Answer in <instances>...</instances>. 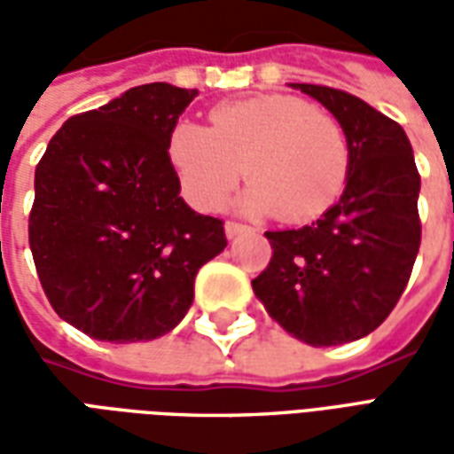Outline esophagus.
<instances>
[{"mask_svg":"<svg viewBox=\"0 0 454 454\" xmlns=\"http://www.w3.org/2000/svg\"><path fill=\"white\" fill-rule=\"evenodd\" d=\"M247 226H243V223H236V221H228L226 223V238L228 240H233L236 236H240V233H246Z\"/></svg>","mask_w":454,"mask_h":454,"instance_id":"esophagus-1","label":"esophagus"}]
</instances>
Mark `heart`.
Returning <instances> with one entry per match:
<instances>
[{"mask_svg": "<svg viewBox=\"0 0 454 454\" xmlns=\"http://www.w3.org/2000/svg\"><path fill=\"white\" fill-rule=\"evenodd\" d=\"M169 158L187 197L199 208H218L246 165L253 182L243 207L289 223L324 214L348 179V140L338 121L285 94H260L216 106L211 129L179 121L169 136Z\"/></svg>", "mask_w": 454, "mask_h": 454, "instance_id": "obj_1", "label": "heart"}]
</instances>
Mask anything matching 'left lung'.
<instances>
[{
  "label": "left lung",
  "instance_id": "left-lung-1",
  "mask_svg": "<svg viewBox=\"0 0 454 454\" xmlns=\"http://www.w3.org/2000/svg\"><path fill=\"white\" fill-rule=\"evenodd\" d=\"M289 87L333 114L350 165L340 199L316 223L267 231L272 260L253 292L296 340L331 348L370 335L409 285L420 246V177L396 121L333 87Z\"/></svg>",
  "mask_w": 454,
  "mask_h": 454
}]
</instances>
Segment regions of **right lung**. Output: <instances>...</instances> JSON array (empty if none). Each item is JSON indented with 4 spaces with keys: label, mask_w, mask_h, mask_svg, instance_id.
Listing matches in <instances>:
<instances>
[{
    "label": "right lung",
    "mask_w": 454,
    "mask_h": 454,
    "mask_svg": "<svg viewBox=\"0 0 454 454\" xmlns=\"http://www.w3.org/2000/svg\"><path fill=\"white\" fill-rule=\"evenodd\" d=\"M197 90L133 87L65 121L35 168L28 243L55 314L94 340L169 333L194 277L226 247L223 221L179 197L169 136Z\"/></svg>",
    "instance_id": "obj_1"
}]
</instances>
